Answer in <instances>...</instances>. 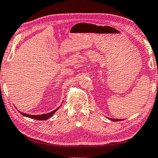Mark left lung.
I'll return each instance as SVG.
<instances>
[{
	"mask_svg": "<svg viewBox=\"0 0 158 158\" xmlns=\"http://www.w3.org/2000/svg\"><path fill=\"white\" fill-rule=\"evenodd\" d=\"M107 118H108V119H109V120H111V121H123V119H116V118H109V117H107Z\"/></svg>",
	"mask_w": 158,
	"mask_h": 158,
	"instance_id": "8db88e82",
	"label": "left lung"
}]
</instances>
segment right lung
Returning <instances> with one entry per match:
<instances>
[{
    "label": "right lung",
    "mask_w": 158,
    "mask_h": 158,
    "mask_svg": "<svg viewBox=\"0 0 158 158\" xmlns=\"http://www.w3.org/2000/svg\"><path fill=\"white\" fill-rule=\"evenodd\" d=\"M60 106H58L57 109H56L55 110L52 111L50 113H47V114H41V115H30V114H26L25 113H23V112H20V114L21 115H23V116L28 117V118H33V119H36V120H39V121H43V120H47L48 118H49L50 117H52L56 111L58 109H59Z\"/></svg>",
    "instance_id": "right-lung-1"
}]
</instances>
